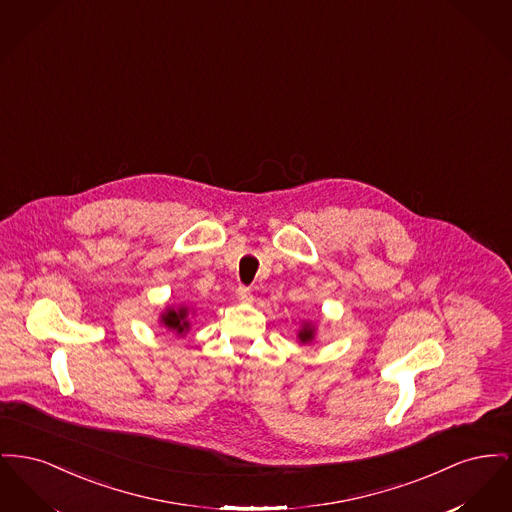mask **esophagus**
<instances>
[{"label":"esophagus","instance_id":"34e87169","mask_svg":"<svg viewBox=\"0 0 512 512\" xmlns=\"http://www.w3.org/2000/svg\"><path fill=\"white\" fill-rule=\"evenodd\" d=\"M236 296H238V300H240V301L253 300V294H251V290H249V288H245V286H240V288H238V292H236Z\"/></svg>","mask_w":512,"mask_h":512}]
</instances>
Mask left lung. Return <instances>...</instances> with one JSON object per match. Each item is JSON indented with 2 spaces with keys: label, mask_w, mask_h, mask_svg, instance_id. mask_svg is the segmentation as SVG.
<instances>
[{
  "label": "left lung",
  "mask_w": 512,
  "mask_h": 512,
  "mask_svg": "<svg viewBox=\"0 0 512 512\" xmlns=\"http://www.w3.org/2000/svg\"><path fill=\"white\" fill-rule=\"evenodd\" d=\"M315 332H317V329L311 321H303L300 331H298V340L301 344H311L315 340Z\"/></svg>",
  "instance_id": "left-lung-1"
}]
</instances>
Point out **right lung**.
<instances>
[{
  "label": "right lung",
  "mask_w": 512,
  "mask_h": 512,
  "mask_svg": "<svg viewBox=\"0 0 512 512\" xmlns=\"http://www.w3.org/2000/svg\"><path fill=\"white\" fill-rule=\"evenodd\" d=\"M191 313H195V309H191L189 305H185V303H181L178 307H166L162 313H160V325L164 327V329H168L170 332H174V334H178V336H185L189 329H191V321H189V317H191Z\"/></svg>",
  "instance_id": "obj_1"
}]
</instances>
